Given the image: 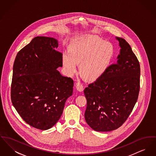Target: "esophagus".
Wrapping results in <instances>:
<instances>
[{
    "mask_svg": "<svg viewBox=\"0 0 156 156\" xmlns=\"http://www.w3.org/2000/svg\"><path fill=\"white\" fill-rule=\"evenodd\" d=\"M76 88L78 90L81 92L83 89V86L81 82H76Z\"/></svg>",
    "mask_w": 156,
    "mask_h": 156,
    "instance_id": "34e87169",
    "label": "esophagus"
}]
</instances>
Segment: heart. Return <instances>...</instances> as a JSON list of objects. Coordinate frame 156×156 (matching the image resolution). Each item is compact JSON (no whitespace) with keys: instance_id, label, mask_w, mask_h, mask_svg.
<instances>
[{"instance_id":"obj_1","label":"heart","mask_w":156,"mask_h":156,"mask_svg":"<svg viewBox=\"0 0 156 156\" xmlns=\"http://www.w3.org/2000/svg\"><path fill=\"white\" fill-rule=\"evenodd\" d=\"M115 54L112 43L92 34L75 38L71 42L69 52L63 55L62 62L67 72L74 74L76 63L78 71L88 81L99 78L109 66Z\"/></svg>"}]
</instances>
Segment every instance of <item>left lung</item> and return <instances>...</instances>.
Masks as SVG:
<instances>
[{"instance_id": "8db88e82", "label": "left lung", "mask_w": 156, "mask_h": 156, "mask_svg": "<svg viewBox=\"0 0 156 156\" xmlns=\"http://www.w3.org/2000/svg\"><path fill=\"white\" fill-rule=\"evenodd\" d=\"M121 47L117 63L109 66L84 89L85 119L92 129L109 132L122 126L133 111L140 90V67L131 47L116 37Z\"/></svg>"}]
</instances>
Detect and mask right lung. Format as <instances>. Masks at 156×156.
I'll use <instances>...</instances> for the list:
<instances>
[{"label": "right lung", "mask_w": 156, "mask_h": 156, "mask_svg": "<svg viewBox=\"0 0 156 156\" xmlns=\"http://www.w3.org/2000/svg\"><path fill=\"white\" fill-rule=\"evenodd\" d=\"M58 47L53 37H34L18 52L13 64L12 104L27 124L40 130L58 122L73 95L74 81L57 70L62 66Z\"/></svg>", "instance_id": "1"}]
</instances>
